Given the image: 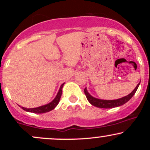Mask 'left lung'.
<instances>
[{
  "label": "left lung",
  "mask_w": 150,
  "mask_h": 150,
  "mask_svg": "<svg viewBox=\"0 0 150 150\" xmlns=\"http://www.w3.org/2000/svg\"><path fill=\"white\" fill-rule=\"evenodd\" d=\"M139 85H140V83L137 84V85L136 86L135 88L133 89V91H132L131 93H130L128 95L125 96L124 97L120 98V99H114V100H104V99H97V98L92 97V95L89 94V93L87 92V88H85L84 91H85V94L87 100H88L89 102L92 105H93V106H96V107L102 108H110L122 106V105H123L126 102H128V101L132 97V96L135 94L137 88H138Z\"/></svg>",
  "instance_id": "1"
}]
</instances>
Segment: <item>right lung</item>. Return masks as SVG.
<instances>
[{
  "mask_svg": "<svg viewBox=\"0 0 150 150\" xmlns=\"http://www.w3.org/2000/svg\"><path fill=\"white\" fill-rule=\"evenodd\" d=\"M63 85H64V83L62 84L61 87H60L59 91H58L56 97H55L54 99H53L51 102H50L49 104L44 105V106H39V107H37V108H27L22 107V106H20V107H21L23 110H25V111H28V112H32V113H44L49 112V111H51V110H53V108H56V106H57L58 103H59L60 99H61V94H62V89H63Z\"/></svg>",
  "mask_w": 150,
  "mask_h": 150,
  "instance_id": "obj_1",
  "label": "right lung"
}]
</instances>
